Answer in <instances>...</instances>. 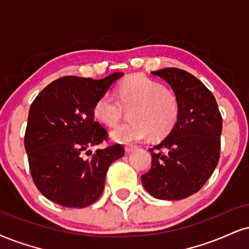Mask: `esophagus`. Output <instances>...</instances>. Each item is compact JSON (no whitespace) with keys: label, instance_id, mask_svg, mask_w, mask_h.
Here are the masks:
<instances>
[{"label":"esophagus","instance_id":"1","mask_svg":"<svg viewBox=\"0 0 249 249\" xmlns=\"http://www.w3.org/2000/svg\"><path fill=\"white\" fill-rule=\"evenodd\" d=\"M136 148H137L136 145H133V144H128V145L124 146V150H125V152H131V151H134V150Z\"/></svg>","mask_w":249,"mask_h":249}]
</instances>
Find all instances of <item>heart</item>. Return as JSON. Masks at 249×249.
Masks as SVG:
<instances>
[{
	"label": "heart",
	"mask_w": 249,
	"mask_h": 249,
	"mask_svg": "<svg viewBox=\"0 0 249 249\" xmlns=\"http://www.w3.org/2000/svg\"><path fill=\"white\" fill-rule=\"evenodd\" d=\"M116 96L118 98L112 93L104 94L93 107L94 116L108 125L118 124L124 108H130V121L110 130V136L116 142H136L149 135L151 139H161L173 129L179 119L180 101L177 94L141 73L122 81Z\"/></svg>",
	"instance_id": "b5f03b06"
}]
</instances>
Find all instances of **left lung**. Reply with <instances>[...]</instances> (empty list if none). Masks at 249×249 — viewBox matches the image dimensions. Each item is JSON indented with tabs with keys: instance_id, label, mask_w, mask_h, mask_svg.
Wrapping results in <instances>:
<instances>
[{
	"instance_id": "8db88e82",
	"label": "left lung",
	"mask_w": 249,
	"mask_h": 249,
	"mask_svg": "<svg viewBox=\"0 0 249 249\" xmlns=\"http://www.w3.org/2000/svg\"><path fill=\"white\" fill-rule=\"evenodd\" d=\"M152 75L173 89L180 115L168 136L149 149L151 168L141 179L153 197L182 199L197 193L218 164L222 114L211 91L192 73L165 68Z\"/></svg>"
}]
</instances>
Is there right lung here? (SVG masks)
<instances>
[{"mask_svg": "<svg viewBox=\"0 0 249 249\" xmlns=\"http://www.w3.org/2000/svg\"><path fill=\"white\" fill-rule=\"evenodd\" d=\"M122 75L114 72L103 79L66 76L33 100L24 145L33 182L45 197L68 208L88 207L99 198L107 170L124 149L114 144L93 155L88 150L108 139L94 120L93 107ZM84 152L91 157L83 158Z\"/></svg>", "mask_w": 249, "mask_h": 249, "instance_id": "right-lung-1", "label": "right lung"}]
</instances>
